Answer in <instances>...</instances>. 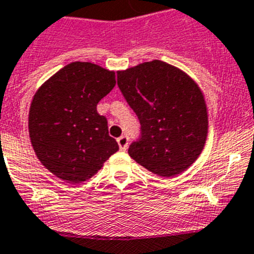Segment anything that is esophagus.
Wrapping results in <instances>:
<instances>
[{"mask_svg":"<svg viewBox=\"0 0 254 254\" xmlns=\"http://www.w3.org/2000/svg\"><path fill=\"white\" fill-rule=\"evenodd\" d=\"M127 143H129V138H127V135H123V136H120V138H118L119 148H120L122 150H127Z\"/></svg>","mask_w":254,"mask_h":254,"instance_id":"34e87169","label":"esophagus"}]
</instances>
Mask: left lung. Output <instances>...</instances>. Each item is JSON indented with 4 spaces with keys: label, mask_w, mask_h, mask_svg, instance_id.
I'll return each instance as SVG.
<instances>
[{
    "label": "left lung",
    "mask_w": 254,
    "mask_h": 254,
    "mask_svg": "<svg viewBox=\"0 0 254 254\" xmlns=\"http://www.w3.org/2000/svg\"><path fill=\"white\" fill-rule=\"evenodd\" d=\"M118 86L141 125L130 157L161 177L186 171L204 149L209 130L198 84L180 68L155 59L119 70Z\"/></svg>",
    "instance_id": "8db88e82"
}]
</instances>
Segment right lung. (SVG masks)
<instances>
[{
  "label": "right lung",
  "instance_id": "add662e5",
  "mask_svg": "<svg viewBox=\"0 0 254 254\" xmlns=\"http://www.w3.org/2000/svg\"><path fill=\"white\" fill-rule=\"evenodd\" d=\"M115 72L73 62L38 88L29 110L36 157L61 180L81 184L99 172L119 145L97 104L115 87Z\"/></svg>",
  "mask_w": 254,
  "mask_h": 254
}]
</instances>
